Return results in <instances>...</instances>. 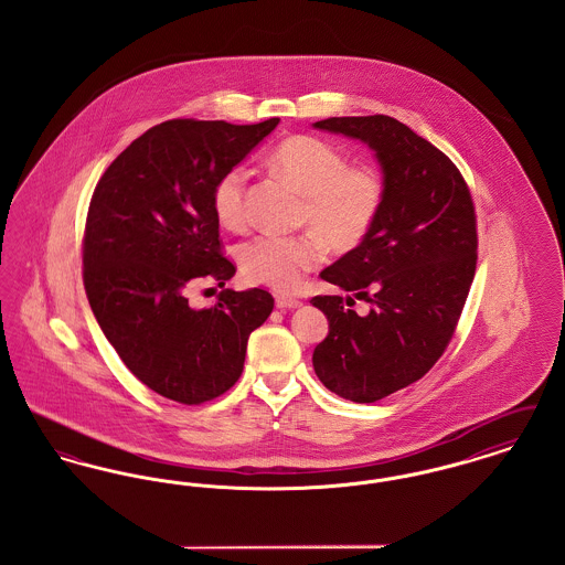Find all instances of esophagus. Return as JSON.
Masks as SVG:
<instances>
[{
  "label": "esophagus",
  "instance_id": "1",
  "mask_svg": "<svg viewBox=\"0 0 565 565\" xmlns=\"http://www.w3.org/2000/svg\"><path fill=\"white\" fill-rule=\"evenodd\" d=\"M275 305H277L279 309H298V307L302 305V300L292 298V296L277 295L275 296Z\"/></svg>",
  "mask_w": 565,
  "mask_h": 565
}]
</instances>
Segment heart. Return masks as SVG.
I'll use <instances>...</instances> for the list:
<instances>
[{
  "label": "heart",
  "instance_id": "obj_1",
  "mask_svg": "<svg viewBox=\"0 0 565 565\" xmlns=\"http://www.w3.org/2000/svg\"><path fill=\"white\" fill-rule=\"evenodd\" d=\"M267 161L302 194L300 222L323 237L265 233L243 245L239 263L249 281L292 292L322 263L326 243L350 252L366 242L383 210L385 184L375 167H348V157L337 146L313 135L281 139L270 148ZM247 180L249 173L243 167H231L215 180L212 207L228 228L245 224Z\"/></svg>",
  "mask_w": 565,
  "mask_h": 565
}]
</instances>
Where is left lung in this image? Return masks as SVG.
Listing matches in <instances>:
<instances>
[{
  "label": "left lung",
  "mask_w": 565,
  "mask_h": 565,
  "mask_svg": "<svg viewBox=\"0 0 565 565\" xmlns=\"http://www.w3.org/2000/svg\"><path fill=\"white\" fill-rule=\"evenodd\" d=\"M375 152L385 201L366 242L320 273L348 296H316L328 337L313 351L323 385L376 403L426 375L447 350L477 269V215L459 169L392 116L313 125ZM353 297L372 311L358 317Z\"/></svg>",
  "instance_id": "1"
}]
</instances>
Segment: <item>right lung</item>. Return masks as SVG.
I'll return each instance as SVG.
<instances>
[{
  "instance_id": "1",
  "label": "right lung",
  "mask_w": 565,
  "mask_h": 565,
  "mask_svg": "<svg viewBox=\"0 0 565 565\" xmlns=\"http://www.w3.org/2000/svg\"><path fill=\"white\" fill-rule=\"evenodd\" d=\"M279 125L167 120L116 157L93 192L84 231V290L111 348L143 385L169 401H214L242 376L249 334L273 296L224 290L189 305L190 286H224L235 265L220 252L215 180Z\"/></svg>"
}]
</instances>
